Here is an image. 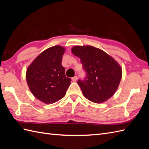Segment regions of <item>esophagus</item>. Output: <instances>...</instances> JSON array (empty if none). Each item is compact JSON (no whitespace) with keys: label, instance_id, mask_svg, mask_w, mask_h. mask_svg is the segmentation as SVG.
<instances>
[{"label":"esophagus","instance_id":"esophagus-1","mask_svg":"<svg viewBox=\"0 0 149 149\" xmlns=\"http://www.w3.org/2000/svg\"><path fill=\"white\" fill-rule=\"evenodd\" d=\"M77 79H78V77H77V76H74L73 78H72V80H73V81H76L77 80Z\"/></svg>","mask_w":149,"mask_h":149}]
</instances>
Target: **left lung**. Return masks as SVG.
Here are the masks:
<instances>
[{"instance_id":"left-lung-1","label":"left lung","mask_w":149,"mask_h":149,"mask_svg":"<svg viewBox=\"0 0 149 149\" xmlns=\"http://www.w3.org/2000/svg\"><path fill=\"white\" fill-rule=\"evenodd\" d=\"M73 55L79 58L86 71L84 80L78 81L83 95L95 103L107 101L114 95L122 78V68L113 58L92 46H75Z\"/></svg>"}]
</instances>
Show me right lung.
<instances>
[{"mask_svg": "<svg viewBox=\"0 0 149 149\" xmlns=\"http://www.w3.org/2000/svg\"><path fill=\"white\" fill-rule=\"evenodd\" d=\"M65 49L56 45L41 53L26 70V79L33 95L45 104L63 97L71 79L65 75L61 61Z\"/></svg>", "mask_w": 149, "mask_h": 149, "instance_id": "1", "label": "right lung"}]
</instances>
